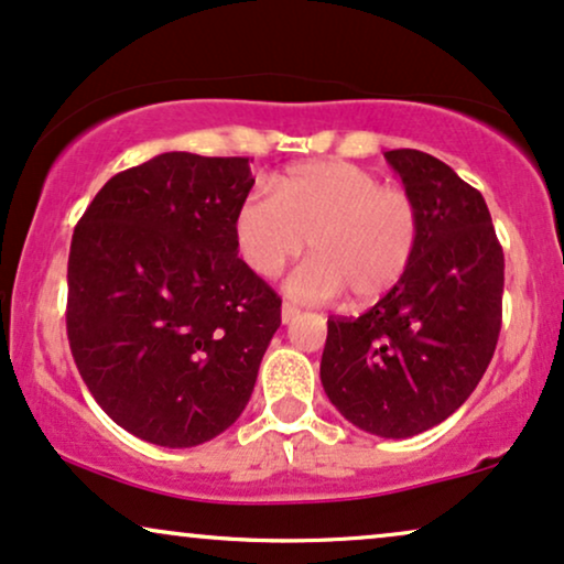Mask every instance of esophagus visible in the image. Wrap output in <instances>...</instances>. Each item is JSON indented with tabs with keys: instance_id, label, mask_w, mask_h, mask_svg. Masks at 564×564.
<instances>
[{
	"instance_id": "esophagus-1",
	"label": "esophagus",
	"mask_w": 564,
	"mask_h": 564,
	"mask_svg": "<svg viewBox=\"0 0 564 564\" xmlns=\"http://www.w3.org/2000/svg\"><path fill=\"white\" fill-rule=\"evenodd\" d=\"M302 315V310H299L296 304H291V302H283V306H281V319H283V325H289V323H294V319Z\"/></svg>"
}]
</instances>
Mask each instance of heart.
Returning a JSON list of instances; mask_svg holds the SVG:
<instances>
[{"label": "heart", "instance_id": "b5f03b06", "mask_svg": "<svg viewBox=\"0 0 564 564\" xmlns=\"http://www.w3.org/2000/svg\"><path fill=\"white\" fill-rule=\"evenodd\" d=\"M275 195L241 199L234 234L252 273L273 278L306 249L315 254L291 275L299 299L325 302L348 291L375 302L409 273L422 241V210L401 187H382L354 163H299L275 180Z\"/></svg>", "mask_w": 564, "mask_h": 564}]
</instances>
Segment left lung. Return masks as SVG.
Listing matches in <instances>:
<instances>
[{"label":"left lung","mask_w":564,"mask_h":564,"mask_svg":"<svg viewBox=\"0 0 564 564\" xmlns=\"http://www.w3.org/2000/svg\"><path fill=\"white\" fill-rule=\"evenodd\" d=\"M422 210L409 273L359 317L327 319L319 380L359 430L403 440L458 411L502 325L505 254L481 192L430 153H384Z\"/></svg>","instance_id":"left-lung-1"}]
</instances>
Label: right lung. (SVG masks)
<instances>
[{"mask_svg":"<svg viewBox=\"0 0 564 564\" xmlns=\"http://www.w3.org/2000/svg\"><path fill=\"white\" fill-rule=\"evenodd\" d=\"M249 159L161 153L119 171L77 220L67 338L96 403L163 447L203 445L237 422L281 296L237 258Z\"/></svg>","mask_w":564,"mask_h":564,"instance_id":"right-lung-1","label":"right lung"}]
</instances>
